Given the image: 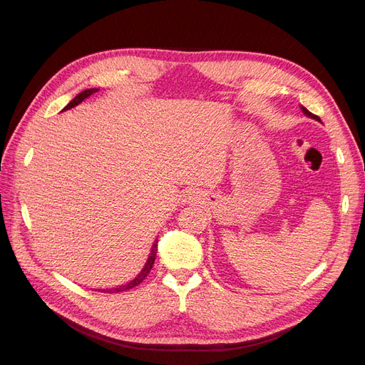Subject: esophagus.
<instances>
[{"label": "esophagus", "instance_id": "1", "mask_svg": "<svg viewBox=\"0 0 365 365\" xmlns=\"http://www.w3.org/2000/svg\"><path fill=\"white\" fill-rule=\"evenodd\" d=\"M190 198H192V194L187 192V194H186V200H190Z\"/></svg>", "mask_w": 365, "mask_h": 365}]
</instances>
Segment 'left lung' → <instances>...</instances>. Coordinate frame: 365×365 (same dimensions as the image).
<instances>
[{
	"label": "left lung",
	"mask_w": 365,
	"mask_h": 365,
	"mask_svg": "<svg viewBox=\"0 0 365 365\" xmlns=\"http://www.w3.org/2000/svg\"><path fill=\"white\" fill-rule=\"evenodd\" d=\"M302 110L304 112V115H308V117H311V118H314V120H317V121H321V120H319V117H317V115H314L312 112H309V110L306 109L304 106H302Z\"/></svg>",
	"instance_id": "left-lung-1"
}]
</instances>
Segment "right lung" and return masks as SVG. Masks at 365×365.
Instances as JSON below:
<instances>
[{"label":"right lung","mask_w":365,"mask_h":365,"mask_svg":"<svg viewBox=\"0 0 365 365\" xmlns=\"http://www.w3.org/2000/svg\"><path fill=\"white\" fill-rule=\"evenodd\" d=\"M96 91H99L98 88H87V90H84V91H81L78 96H75V98L63 108V110H66V109H71V108H73V106H76L78 103H81L84 99H87V98H90V96L93 94V93H96ZM157 248H158V240H155V242H153V245H152V250H150V253H149V257H148V262H146V264H145V267L143 269L140 271V274L134 278V279H131L130 282H127V284H124V285H120V287H115V289H103V290H99V292H105V293H121V292H127V290H130V289H133V287H136V285H139L146 277H148V274L150 272V269H152V266H153V262H155V256H157Z\"/></svg>","instance_id":"1"}]
</instances>
